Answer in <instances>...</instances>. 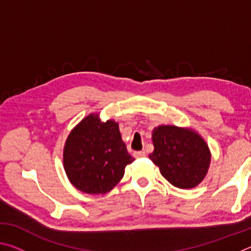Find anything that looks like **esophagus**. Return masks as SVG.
<instances>
[{
  "label": "esophagus",
  "mask_w": 251,
  "mask_h": 251,
  "mask_svg": "<svg viewBox=\"0 0 251 251\" xmlns=\"http://www.w3.org/2000/svg\"><path fill=\"white\" fill-rule=\"evenodd\" d=\"M146 156V152L145 151H135L134 152V157L135 158H142V157H145Z\"/></svg>",
  "instance_id": "1"
}]
</instances>
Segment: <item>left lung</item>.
I'll list each match as a JSON object with an SVG mask.
<instances>
[{"label": "left lung", "mask_w": 251, "mask_h": 251, "mask_svg": "<svg viewBox=\"0 0 251 251\" xmlns=\"http://www.w3.org/2000/svg\"><path fill=\"white\" fill-rule=\"evenodd\" d=\"M152 143L154 151L150 158L172 185L189 189L205 178L210 151L195 131L176 126H159L152 131Z\"/></svg>", "instance_id": "8db88e82"}]
</instances>
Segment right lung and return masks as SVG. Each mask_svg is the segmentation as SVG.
<instances>
[{"instance_id": "obj_1", "label": "right lung", "mask_w": 251, "mask_h": 251, "mask_svg": "<svg viewBox=\"0 0 251 251\" xmlns=\"http://www.w3.org/2000/svg\"><path fill=\"white\" fill-rule=\"evenodd\" d=\"M63 161L76 188L97 195L113 189L134 158L122 141L117 123H101L99 115L91 114L71 131Z\"/></svg>"}]
</instances>
